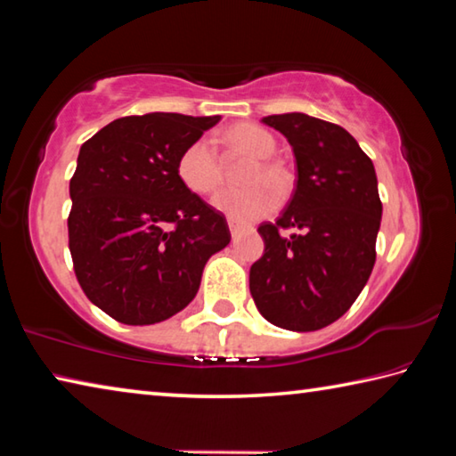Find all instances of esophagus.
<instances>
[{"instance_id": "esophagus-1", "label": "esophagus", "mask_w": 456, "mask_h": 456, "mask_svg": "<svg viewBox=\"0 0 456 456\" xmlns=\"http://www.w3.org/2000/svg\"><path fill=\"white\" fill-rule=\"evenodd\" d=\"M227 225H229V231H231V235H233V237H237V235L243 231L241 223H237V221H233V219H229Z\"/></svg>"}]
</instances>
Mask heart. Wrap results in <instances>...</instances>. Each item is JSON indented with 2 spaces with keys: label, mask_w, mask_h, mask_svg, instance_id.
Returning a JSON list of instances; mask_svg holds the SVG:
<instances>
[{
  "label": "heart",
  "mask_w": 456,
  "mask_h": 456,
  "mask_svg": "<svg viewBox=\"0 0 456 456\" xmlns=\"http://www.w3.org/2000/svg\"><path fill=\"white\" fill-rule=\"evenodd\" d=\"M227 141L235 149L256 157L243 176L245 189H223L213 197V207L229 219L249 223L265 217L277 207V193L285 192L289 187V175L281 163L272 159L277 142L272 133L256 125H237L227 130ZM176 175L191 192L209 195L219 187L223 168L219 154L215 151L211 138L200 136L192 141L181 152L176 160Z\"/></svg>",
  "instance_id": "heart-1"
}]
</instances>
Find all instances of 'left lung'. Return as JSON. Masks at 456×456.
<instances>
[{"mask_svg": "<svg viewBox=\"0 0 456 456\" xmlns=\"http://www.w3.org/2000/svg\"><path fill=\"white\" fill-rule=\"evenodd\" d=\"M264 122L291 144L297 183L281 217L257 229L265 249L249 289L273 326L322 330L350 310L372 273L382 219L376 171L342 126L302 112Z\"/></svg>", "mask_w": 456, "mask_h": 456, "instance_id": "obj_1", "label": "left lung"}]
</instances>
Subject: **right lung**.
<instances>
[{"mask_svg": "<svg viewBox=\"0 0 456 456\" xmlns=\"http://www.w3.org/2000/svg\"><path fill=\"white\" fill-rule=\"evenodd\" d=\"M219 120L125 117L82 144L68 245L84 293L120 323L149 326L187 307L205 264L231 241L223 213L176 175L181 152Z\"/></svg>", "mask_w": 456, "mask_h": 456, "instance_id": "right-lung-1", "label": "right lung"}]
</instances>
